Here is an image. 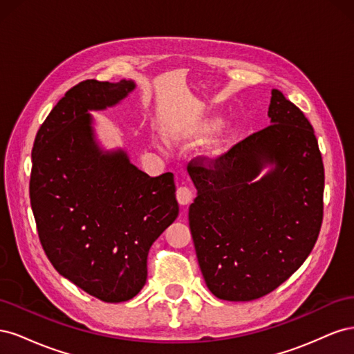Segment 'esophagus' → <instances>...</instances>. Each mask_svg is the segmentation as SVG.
<instances>
[{
  "label": "esophagus",
  "mask_w": 354,
  "mask_h": 354,
  "mask_svg": "<svg viewBox=\"0 0 354 354\" xmlns=\"http://www.w3.org/2000/svg\"><path fill=\"white\" fill-rule=\"evenodd\" d=\"M176 196L180 205H189L192 199H194V192L187 186H178L176 190Z\"/></svg>",
  "instance_id": "1"
}]
</instances>
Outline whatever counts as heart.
Here are the masks:
<instances>
[{"label":"heart","instance_id":"heart-1","mask_svg":"<svg viewBox=\"0 0 354 354\" xmlns=\"http://www.w3.org/2000/svg\"><path fill=\"white\" fill-rule=\"evenodd\" d=\"M214 130V124H207V125H203V127H201V130L198 131L199 134H208V133H211Z\"/></svg>","mask_w":354,"mask_h":354}]
</instances>
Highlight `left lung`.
Here are the masks:
<instances>
[{
	"instance_id": "8db88e82",
	"label": "left lung",
	"mask_w": 354,
	"mask_h": 354,
	"mask_svg": "<svg viewBox=\"0 0 354 354\" xmlns=\"http://www.w3.org/2000/svg\"><path fill=\"white\" fill-rule=\"evenodd\" d=\"M269 118L227 152L187 165L198 189L189 208L198 263L209 291L227 301L274 291L306 261L322 226L325 169L313 127L279 90Z\"/></svg>"
}]
</instances>
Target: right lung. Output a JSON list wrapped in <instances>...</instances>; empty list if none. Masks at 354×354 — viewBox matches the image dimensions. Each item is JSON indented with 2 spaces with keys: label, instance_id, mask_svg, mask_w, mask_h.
Masks as SVG:
<instances>
[{
  "label": "right lung",
  "instance_id": "obj_1",
  "mask_svg": "<svg viewBox=\"0 0 354 354\" xmlns=\"http://www.w3.org/2000/svg\"><path fill=\"white\" fill-rule=\"evenodd\" d=\"M134 82L85 80L37 133L29 181L38 238L53 267L106 303L136 297L147 254L178 216L174 176L149 177L124 152L102 153L87 111L124 99Z\"/></svg>",
  "mask_w": 354,
  "mask_h": 354
}]
</instances>
